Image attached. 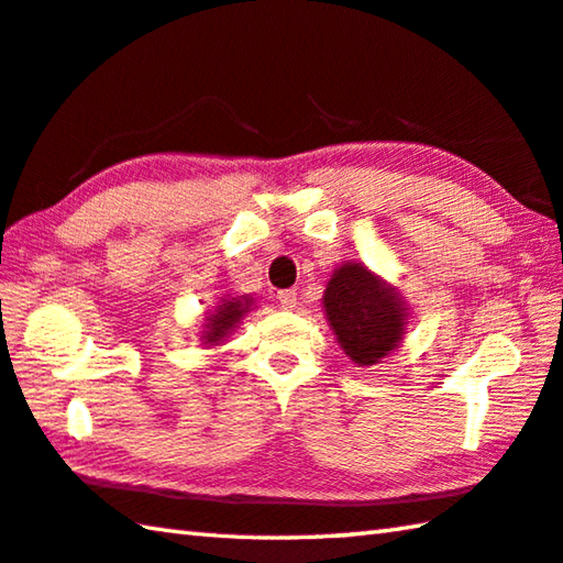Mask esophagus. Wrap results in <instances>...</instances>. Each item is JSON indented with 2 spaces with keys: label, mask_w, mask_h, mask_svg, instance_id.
Returning a JSON list of instances; mask_svg holds the SVG:
<instances>
[{
  "label": "esophagus",
  "mask_w": 563,
  "mask_h": 563,
  "mask_svg": "<svg viewBox=\"0 0 563 563\" xmlns=\"http://www.w3.org/2000/svg\"><path fill=\"white\" fill-rule=\"evenodd\" d=\"M278 302L283 305L285 310H292L295 305H298V292H295V290H280L278 292Z\"/></svg>",
  "instance_id": "34e87169"
}]
</instances>
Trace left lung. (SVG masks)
<instances>
[{
    "label": "left lung",
    "instance_id": "left-lung-1",
    "mask_svg": "<svg viewBox=\"0 0 563 563\" xmlns=\"http://www.w3.org/2000/svg\"><path fill=\"white\" fill-rule=\"evenodd\" d=\"M322 305L336 342L354 364H379L404 340V298L362 263H342L332 273Z\"/></svg>",
    "mask_w": 563,
    "mask_h": 563
}]
</instances>
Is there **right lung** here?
<instances>
[{"label":"right lung","mask_w":563,"mask_h":563,"mask_svg":"<svg viewBox=\"0 0 563 563\" xmlns=\"http://www.w3.org/2000/svg\"><path fill=\"white\" fill-rule=\"evenodd\" d=\"M253 308V298L249 295H239V298H227L213 310L207 322H203L201 342L203 344H221L231 334L233 327L241 322V317Z\"/></svg>","instance_id":"right-lung-1"}]
</instances>
